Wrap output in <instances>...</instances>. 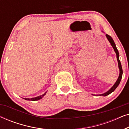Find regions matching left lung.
<instances>
[{"mask_svg": "<svg viewBox=\"0 0 129 129\" xmlns=\"http://www.w3.org/2000/svg\"><path fill=\"white\" fill-rule=\"evenodd\" d=\"M106 36L107 39H108L109 42L110 43V45L112 46L113 48L114 49V52H115L116 54V57H117V60L118 61V66H119V70H120V74H119V77H118L117 81H116L114 85L113 86V87L111 88L109 90L107 91V92L103 93V94L98 95V96H106L107 95H109V94H110L111 93H112L113 91H114V90H115L116 88H117V86H119L120 82V81H121V77H122V75H123L122 68H121V64L120 61V60H119V52H118V50L117 49V47H116V46L115 43H114V40H113L112 37H111L110 36H109V35H107V34L106 35Z\"/></svg>", "mask_w": 129, "mask_h": 129, "instance_id": "left-lung-1", "label": "left lung"}]
</instances>
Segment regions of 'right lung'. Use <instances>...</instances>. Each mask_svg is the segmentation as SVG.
I'll return each mask as SVG.
<instances>
[{
    "mask_svg": "<svg viewBox=\"0 0 129 129\" xmlns=\"http://www.w3.org/2000/svg\"><path fill=\"white\" fill-rule=\"evenodd\" d=\"M46 92L45 93H44L43 94L41 95V96H38V97H36V98H31V99H28V98H26L24 99L25 100H31V101H36V100H40L41 99L43 98V97L45 96V95L46 94Z\"/></svg>",
    "mask_w": 129,
    "mask_h": 129,
    "instance_id": "right-lung-1",
    "label": "right lung"
}]
</instances>
